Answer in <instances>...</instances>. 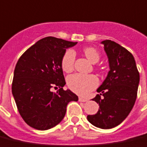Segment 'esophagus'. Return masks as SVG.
I'll use <instances>...</instances> for the list:
<instances>
[{"mask_svg":"<svg viewBox=\"0 0 147 147\" xmlns=\"http://www.w3.org/2000/svg\"><path fill=\"white\" fill-rule=\"evenodd\" d=\"M79 101H80V102H87L88 99H87V98H82V97H79Z\"/></svg>","mask_w":147,"mask_h":147,"instance_id":"obj_1","label":"esophagus"}]
</instances>
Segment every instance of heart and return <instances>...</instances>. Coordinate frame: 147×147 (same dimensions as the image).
<instances>
[{"instance_id": "1", "label": "heart", "mask_w": 147, "mask_h": 147, "mask_svg": "<svg viewBox=\"0 0 147 147\" xmlns=\"http://www.w3.org/2000/svg\"><path fill=\"white\" fill-rule=\"evenodd\" d=\"M83 53L92 63L98 62L100 59V53L93 47H86L83 49ZM76 53L72 50H67L61 59V67L63 71L70 73L74 70ZM67 87L75 93L80 95H86L93 91L98 84L97 77L94 75L74 74L67 78Z\"/></svg>"}]
</instances>
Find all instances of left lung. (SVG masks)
I'll return each instance as SVG.
<instances>
[{
  "instance_id": "8db88e82",
  "label": "left lung",
  "mask_w": 147,
  "mask_h": 147,
  "mask_svg": "<svg viewBox=\"0 0 147 147\" xmlns=\"http://www.w3.org/2000/svg\"><path fill=\"white\" fill-rule=\"evenodd\" d=\"M108 56L110 71L92 100L98 103L95 115H88L95 127L111 129L119 125L133 108L137 98L139 72L133 55L115 41L102 42Z\"/></svg>"
}]
</instances>
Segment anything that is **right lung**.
<instances>
[{
	"instance_id": "obj_1",
	"label": "right lung",
	"mask_w": 147,
	"mask_h": 147,
	"mask_svg": "<svg viewBox=\"0 0 147 147\" xmlns=\"http://www.w3.org/2000/svg\"><path fill=\"white\" fill-rule=\"evenodd\" d=\"M77 42L48 36L24 52L15 67L12 92L20 116L32 128L49 130L59 123L71 101L78 96L66 84L61 59L66 49ZM59 88L56 92L51 88Z\"/></svg>"
}]
</instances>
